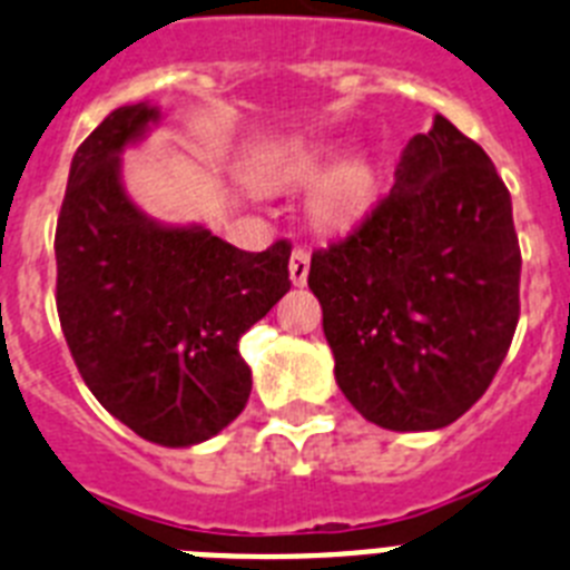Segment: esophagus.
<instances>
[{"label": "esophagus", "instance_id": "34e87169", "mask_svg": "<svg viewBox=\"0 0 570 570\" xmlns=\"http://www.w3.org/2000/svg\"><path fill=\"white\" fill-rule=\"evenodd\" d=\"M308 253L305 250H294L291 253V262H288V271H291V282H294L296 288H303L305 282H308Z\"/></svg>", "mask_w": 570, "mask_h": 570}]
</instances>
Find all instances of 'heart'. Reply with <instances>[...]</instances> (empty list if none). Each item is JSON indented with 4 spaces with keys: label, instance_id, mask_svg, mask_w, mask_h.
<instances>
[{
    "label": "heart",
    "instance_id": "b5f03b06",
    "mask_svg": "<svg viewBox=\"0 0 570 570\" xmlns=\"http://www.w3.org/2000/svg\"><path fill=\"white\" fill-rule=\"evenodd\" d=\"M334 146L325 140H279L262 146L247 160L245 175L253 187H303L320 178ZM374 193V173L363 158H345L314 184L308 213L320 227H343L357 216Z\"/></svg>",
    "mask_w": 570,
    "mask_h": 570
}]
</instances>
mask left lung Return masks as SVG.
Instances as JSON below:
<instances>
[{"instance_id": "8db88e82", "label": "left lung", "mask_w": 570, "mask_h": 570, "mask_svg": "<svg viewBox=\"0 0 570 570\" xmlns=\"http://www.w3.org/2000/svg\"><path fill=\"white\" fill-rule=\"evenodd\" d=\"M510 193L475 140L435 115L395 184L343 242L311 256L334 377L392 432L459 421L502 366L519 323Z\"/></svg>"}]
</instances>
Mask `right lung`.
<instances>
[{
	"label": "right lung",
	"instance_id": "obj_1",
	"mask_svg": "<svg viewBox=\"0 0 570 570\" xmlns=\"http://www.w3.org/2000/svg\"><path fill=\"white\" fill-rule=\"evenodd\" d=\"M160 120L109 111L71 158L57 218V311L82 381L106 412L160 446H193L250 397L238 340L288 294V242L233 247L204 225H164L124 187V153Z\"/></svg>",
	"mask_w": 570,
	"mask_h": 570
}]
</instances>
